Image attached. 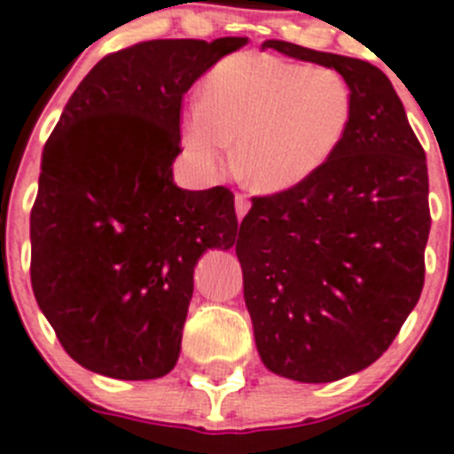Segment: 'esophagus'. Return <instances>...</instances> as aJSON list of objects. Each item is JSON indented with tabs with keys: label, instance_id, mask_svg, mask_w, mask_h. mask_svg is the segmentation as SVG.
I'll list each match as a JSON object with an SVG mask.
<instances>
[{
	"label": "esophagus",
	"instance_id": "obj_1",
	"mask_svg": "<svg viewBox=\"0 0 454 454\" xmlns=\"http://www.w3.org/2000/svg\"><path fill=\"white\" fill-rule=\"evenodd\" d=\"M248 210H251V201H248L247 197H244V194H237L235 197V213H237V219H244V215L248 213Z\"/></svg>",
	"mask_w": 454,
	"mask_h": 454
}]
</instances>
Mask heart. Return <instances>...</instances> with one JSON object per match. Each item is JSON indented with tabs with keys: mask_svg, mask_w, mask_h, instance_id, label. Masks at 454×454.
Instances as JSON below:
<instances>
[{
	"mask_svg": "<svg viewBox=\"0 0 454 454\" xmlns=\"http://www.w3.org/2000/svg\"><path fill=\"white\" fill-rule=\"evenodd\" d=\"M351 114V89L338 71L231 55L203 80L201 103L184 112L181 141L203 169L222 165L235 141L241 179L257 192H285L336 156Z\"/></svg>",
	"mask_w": 454,
	"mask_h": 454,
	"instance_id": "b5f03b06",
	"label": "heart"
}]
</instances>
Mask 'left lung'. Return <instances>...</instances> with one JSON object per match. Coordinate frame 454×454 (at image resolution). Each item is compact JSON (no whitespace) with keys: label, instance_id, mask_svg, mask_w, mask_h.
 Segmentation results:
<instances>
[{"label":"left lung","instance_id":"left-lung-1","mask_svg":"<svg viewBox=\"0 0 454 454\" xmlns=\"http://www.w3.org/2000/svg\"><path fill=\"white\" fill-rule=\"evenodd\" d=\"M336 69L354 114L340 150L298 188L253 197L237 257L260 358L273 374L332 383L392 345L426 278V152L379 67L266 40Z\"/></svg>","mask_w":454,"mask_h":454}]
</instances>
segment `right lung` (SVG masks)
Returning a JSON list of instances; mask_svg holds the SVG:
<instances>
[{"instance_id":"add662e5","label":"right lung","mask_w":454,"mask_h":454,"mask_svg":"<svg viewBox=\"0 0 454 454\" xmlns=\"http://www.w3.org/2000/svg\"><path fill=\"white\" fill-rule=\"evenodd\" d=\"M247 42L150 40L105 55L46 141L31 210L33 294L67 354L96 374H168L197 260L235 244L231 190H181L172 163L184 93Z\"/></svg>"}]
</instances>
